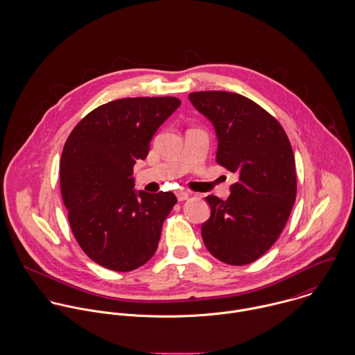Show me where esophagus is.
Instances as JSON below:
<instances>
[{
  "label": "esophagus",
  "instance_id": "obj_1",
  "mask_svg": "<svg viewBox=\"0 0 355 355\" xmlns=\"http://www.w3.org/2000/svg\"><path fill=\"white\" fill-rule=\"evenodd\" d=\"M189 197H190V194H189L187 191H182V190L176 191V198H178V201H186V200H189Z\"/></svg>",
  "mask_w": 355,
  "mask_h": 355
}]
</instances>
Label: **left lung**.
Here are the masks:
<instances>
[{
  "label": "left lung",
  "instance_id": "8db88e82",
  "mask_svg": "<svg viewBox=\"0 0 355 355\" xmlns=\"http://www.w3.org/2000/svg\"><path fill=\"white\" fill-rule=\"evenodd\" d=\"M189 100L214 127L217 162L238 175L225 201L206 197L203 243L225 263H252L277 241L295 202L291 144L273 116L241 94L197 92Z\"/></svg>",
  "mask_w": 355,
  "mask_h": 355
}]
</instances>
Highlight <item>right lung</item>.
Here are the masks:
<instances>
[{
	"label": "right lung",
	"mask_w": 355,
	"mask_h": 355,
	"mask_svg": "<svg viewBox=\"0 0 355 355\" xmlns=\"http://www.w3.org/2000/svg\"><path fill=\"white\" fill-rule=\"evenodd\" d=\"M175 97L107 102L69 134L60 161V186L71 230L94 262L130 272L155 253L173 193L137 191L132 168L148 157L159 125L179 107Z\"/></svg>",
	"instance_id": "right-lung-1"
}]
</instances>
